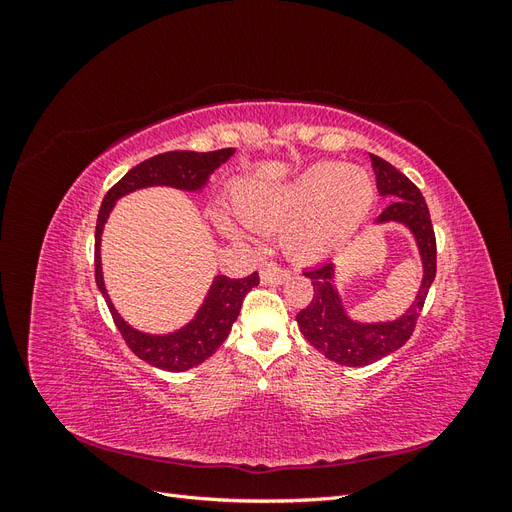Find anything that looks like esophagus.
I'll return each instance as SVG.
<instances>
[{"label": "esophagus", "instance_id": "1", "mask_svg": "<svg viewBox=\"0 0 512 512\" xmlns=\"http://www.w3.org/2000/svg\"><path fill=\"white\" fill-rule=\"evenodd\" d=\"M288 277L290 273L277 265H265L260 269V284L265 286H282L284 282H288Z\"/></svg>", "mask_w": 512, "mask_h": 512}]
</instances>
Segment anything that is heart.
Listing matches in <instances>:
<instances>
[{
  "label": "heart",
  "mask_w": 512,
  "mask_h": 512,
  "mask_svg": "<svg viewBox=\"0 0 512 512\" xmlns=\"http://www.w3.org/2000/svg\"><path fill=\"white\" fill-rule=\"evenodd\" d=\"M374 203V183L361 166L320 162L290 181L265 183L245 179L237 185L235 207L252 228L284 226V250L297 262H318L333 256L367 220ZM224 235L237 228L215 215Z\"/></svg>",
  "instance_id": "1"
}]
</instances>
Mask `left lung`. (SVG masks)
<instances>
[{"mask_svg":"<svg viewBox=\"0 0 512 512\" xmlns=\"http://www.w3.org/2000/svg\"><path fill=\"white\" fill-rule=\"evenodd\" d=\"M371 166L380 196L389 200L374 224H399L410 232L421 258L423 277L412 303L401 316L393 320H356L350 316L344 294L337 286V262H322L303 273L312 280L314 299L297 314L299 329L307 342L329 361L346 367H365L404 346L436 277V237L421 190L378 156H371Z\"/></svg>","mask_w":512,"mask_h":512,"instance_id":"8db88e82","label":"left lung"}]
</instances>
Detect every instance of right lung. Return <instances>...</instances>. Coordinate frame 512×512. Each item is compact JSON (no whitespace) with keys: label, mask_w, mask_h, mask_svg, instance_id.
<instances>
[{"label":"right lung","mask_w":512,"mask_h":512,"mask_svg":"<svg viewBox=\"0 0 512 512\" xmlns=\"http://www.w3.org/2000/svg\"><path fill=\"white\" fill-rule=\"evenodd\" d=\"M232 156H235V149H220L209 153H160V156H153L128 170V173L108 190V194L102 200L96 224V284L108 309H111V316L117 324L119 333L126 339V344L132 348L138 359H143L151 367H158L164 371H188L207 361L209 356L224 344L232 324L239 318L245 294L254 286H258V273L254 271L252 275L241 277V280H230L226 275H215L203 303L198 305L194 316L185 322L183 327L168 333L141 331L132 327V324L117 312V307L111 301V294L106 290L100 254L104 226L108 218H111V211L115 209L117 200L136 190L173 188L188 194H200L207 188V183L215 170L224 162H228Z\"/></svg>","instance_id":"obj_1"}]
</instances>
